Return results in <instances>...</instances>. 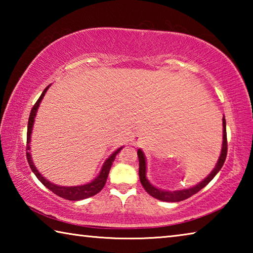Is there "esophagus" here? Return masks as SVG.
<instances>
[{
  "label": "esophagus",
  "instance_id": "34e87169",
  "mask_svg": "<svg viewBox=\"0 0 253 253\" xmlns=\"http://www.w3.org/2000/svg\"><path fill=\"white\" fill-rule=\"evenodd\" d=\"M140 140H142V135H140V134H134V135H131V137H130V143L132 145L138 144Z\"/></svg>",
  "mask_w": 253,
  "mask_h": 253
}]
</instances>
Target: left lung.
I'll use <instances>...</instances> for the list:
<instances>
[{"label":"left lung","instance_id":"obj_1","mask_svg":"<svg viewBox=\"0 0 253 253\" xmlns=\"http://www.w3.org/2000/svg\"><path fill=\"white\" fill-rule=\"evenodd\" d=\"M222 121H223V142H222V149H221L219 161H217L214 169L209 174V176L205 177L202 182L199 183L198 185H195L193 187L184 188V190H179V191H164L152 185L146 177V160H145V155L142 152V149H138V151H137V155H138V160H139V179L143 187L145 188V191H146L149 195L153 196V198L164 201V202H179V201L191 198L192 195L196 194L199 191L202 190L204 186H207L208 184L212 181L213 177L219 173V170L222 169V166H223L226 158V153H228L225 118L223 117Z\"/></svg>","mask_w":253,"mask_h":253}]
</instances>
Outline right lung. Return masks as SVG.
I'll list each match as a JSON object with an SVG mask.
<instances>
[{"label":"right lung","mask_w":253,"mask_h":253,"mask_svg":"<svg viewBox=\"0 0 253 253\" xmlns=\"http://www.w3.org/2000/svg\"><path fill=\"white\" fill-rule=\"evenodd\" d=\"M49 87L50 85H48V87L44 89L39 99H38V101L32 107L31 113H30V117H29V122H28V134H27V151H30L29 144H30V142H31V132H32L34 118H36L37 111H38V108H39L42 98H43V96L45 95V92H46V90H48ZM122 148L123 147H119L117 151H115L108 158H107L100 169L99 175H98V176L93 179L92 182L84 184V185H80V186L55 185V184L46 181V179L39 173V170L37 169V168L33 164L31 154H30L29 152H27V160H28L30 168H31V169H32V172L36 174L38 179H39V181L43 184L45 187H48L50 191H52L54 194H57L58 196H60V198H62V199L70 200V201H79V200H84V199H87V198H90V196L96 195L97 193H99V192L102 190V187H104L106 184L107 177H108V174H109L111 165H113V162L115 161V158H116L117 154L122 151Z\"/></svg>","instance_id":"1"}]
</instances>
